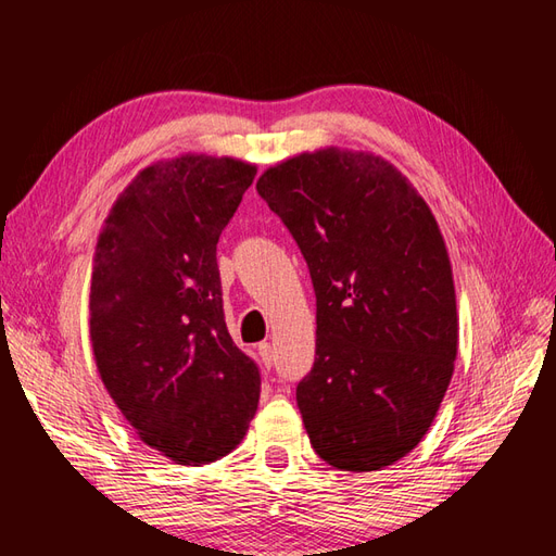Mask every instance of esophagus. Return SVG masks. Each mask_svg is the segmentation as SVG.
<instances>
[{
  "label": "esophagus",
  "mask_w": 556,
  "mask_h": 556,
  "mask_svg": "<svg viewBox=\"0 0 556 556\" xmlns=\"http://www.w3.org/2000/svg\"><path fill=\"white\" fill-rule=\"evenodd\" d=\"M257 353H260V358H263L265 368H271V365H275V351H271V346L267 344V341H263V344L257 346Z\"/></svg>",
  "instance_id": "esophagus-1"
}]
</instances>
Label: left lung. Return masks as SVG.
Returning <instances> with one entry per match:
<instances>
[{"mask_svg": "<svg viewBox=\"0 0 556 556\" xmlns=\"http://www.w3.org/2000/svg\"><path fill=\"white\" fill-rule=\"evenodd\" d=\"M308 263L313 370L296 387L305 432L341 470H380L422 440L452 382V263L428 203L394 164L325 148L257 179Z\"/></svg>", "mask_w": 556, "mask_h": 556, "instance_id": "8db88e82", "label": "left lung"}]
</instances>
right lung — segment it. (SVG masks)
Masks as SVG:
<instances>
[{"mask_svg":"<svg viewBox=\"0 0 556 556\" xmlns=\"http://www.w3.org/2000/svg\"><path fill=\"white\" fill-rule=\"evenodd\" d=\"M255 172L210 155L150 164L116 198L92 257L102 382L140 440L181 466L227 456L257 410L260 372L229 337L217 267Z\"/></svg>","mask_w":556,"mask_h":556,"instance_id":"add662e5","label":"right lung"}]
</instances>
